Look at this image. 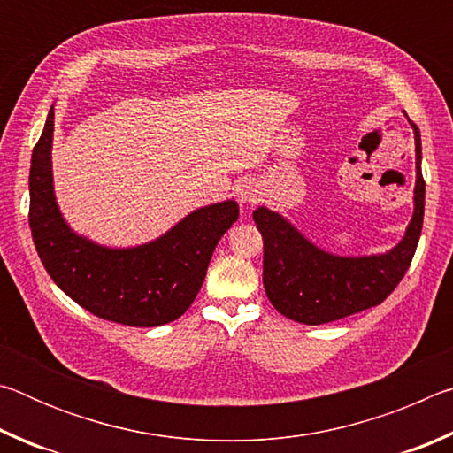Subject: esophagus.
<instances>
[{"mask_svg": "<svg viewBox=\"0 0 453 453\" xmlns=\"http://www.w3.org/2000/svg\"><path fill=\"white\" fill-rule=\"evenodd\" d=\"M237 199L243 205H254L259 199V191L251 181H243L240 188H237Z\"/></svg>", "mask_w": 453, "mask_h": 453, "instance_id": "obj_1", "label": "esophagus"}]
</instances>
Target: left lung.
Segmentation results:
<instances>
[{"label": "left lung", "instance_id": "1", "mask_svg": "<svg viewBox=\"0 0 453 453\" xmlns=\"http://www.w3.org/2000/svg\"><path fill=\"white\" fill-rule=\"evenodd\" d=\"M416 137L413 216L402 242L386 254L343 257L319 250L278 211L257 208L254 221L264 237V288L275 310L305 326L329 324L380 305L408 272L424 226L426 181L421 137Z\"/></svg>", "mask_w": 453, "mask_h": 453}]
</instances>
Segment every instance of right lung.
Listing matches in <instances>:
<instances>
[{
	"label": "right lung",
	"instance_id": "right-lung-1",
	"mask_svg": "<svg viewBox=\"0 0 453 453\" xmlns=\"http://www.w3.org/2000/svg\"><path fill=\"white\" fill-rule=\"evenodd\" d=\"M53 105L29 170V227L56 286L102 319L132 327L170 324L194 303L218 242L240 216L234 199L191 211L135 248H105L78 235L58 208L51 173Z\"/></svg>",
	"mask_w": 453,
	"mask_h": 453
}]
</instances>
